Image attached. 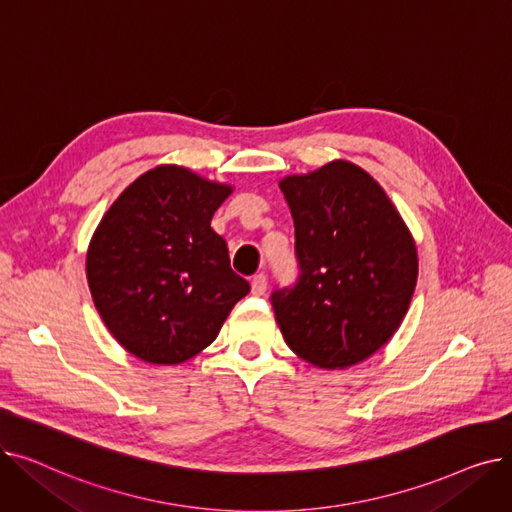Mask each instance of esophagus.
Segmentation results:
<instances>
[{"instance_id": "1", "label": "esophagus", "mask_w": 512, "mask_h": 512, "mask_svg": "<svg viewBox=\"0 0 512 512\" xmlns=\"http://www.w3.org/2000/svg\"><path fill=\"white\" fill-rule=\"evenodd\" d=\"M251 290H253V294H257V297H261V294H265V290H267V278L263 274L253 276Z\"/></svg>"}]
</instances>
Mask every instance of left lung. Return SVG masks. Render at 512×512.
Masks as SVG:
<instances>
[{"instance_id":"8db88e82","label":"left lung","mask_w":512,"mask_h":512,"mask_svg":"<svg viewBox=\"0 0 512 512\" xmlns=\"http://www.w3.org/2000/svg\"><path fill=\"white\" fill-rule=\"evenodd\" d=\"M301 276L272 305L294 355L321 369L369 359L396 334L417 286L411 230L384 188L346 159L280 180Z\"/></svg>"}]
</instances>
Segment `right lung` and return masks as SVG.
Listing matches in <instances>:
<instances>
[{
	"mask_svg": "<svg viewBox=\"0 0 512 512\" xmlns=\"http://www.w3.org/2000/svg\"><path fill=\"white\" fill-rule=\"evenodd\" d=\"M234 186L164 164L147 170L105 211L87 251L97 313L122 348L178 365L220 334L251 286L230 270L211 218Z\"/></svg>",
	"mask_w": 512,
	"mask_h": 512,
	"instance_id": "right-lung-1",
	"label": "right lung"
}]
</instances>
